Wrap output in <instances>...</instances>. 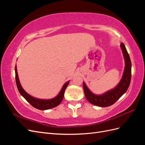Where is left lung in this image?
Wrapping results in <instances>:
<instances>
[{"mask_svg":"<svg viewBox=\"0 0 145 145\" xmlns=\"http://www.w3.org/2000/svg\"><path fill=\"white\" fill-rule=\"evenodd\" d=\"M125 61V68L123 75L118 85L105 94L97 95L93 94L83 82V89L86 99L91 104L101 107H107L113 105L128 90L131 78V62L130 57L123 43L120 44Z\"/></svg>","mask_w":145,"mask_h":145,"instance_id":"obj_1","label":"left lung"}]
</instances>
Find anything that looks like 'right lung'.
Segmentation results:
<instances>
[{
  "label": "right lung",
  "mask_w": 145,
  "mask_h": 145,
  "mask_svg": "<svg viewBox=\"0 0 145 145\" xmlns=\"http://www.w3.org/2000/svg\"><path fill=\"white\" fill-rule=\"evenodd\" d=\"M15 77L17 89H18L20 94L22 95L26 99V100H27L29 103H30V105H31L33 107L36 108L38 109H40V110H46V109L53 108L57 106H58V105L62 102V101L63 99L65 91L69 84V82L65 83L59 95L57 96H56L54 99H52L50 100H40L31 97V96L26 93L22 88L19 80L18 75H17L16 66L15 67Z\"/></svg>",
  "instance_id": "add662e5"
}]
</instances>
